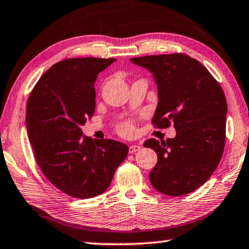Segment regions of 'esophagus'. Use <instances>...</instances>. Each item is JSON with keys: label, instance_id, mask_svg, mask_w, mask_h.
<instances>
[{"label": "esophagus", "instance_id": "1", "mask_svg": "<svg viewBox=\"0 0 249 249\" xmlns=\"http://www.w3.org/2000/svg\"><path fill=\"white\" fill-rule=\"evenodd\" d=\"M141 150V146L140 145H137V144H133V145H131L128 147V152L129 153H135V152H137V151H140Z\"/></svg>", "mask_w": 249, "mask_h": 249}]
</instances>
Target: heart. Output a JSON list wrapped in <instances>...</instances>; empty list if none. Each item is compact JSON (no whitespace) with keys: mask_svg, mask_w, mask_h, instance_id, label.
<instances>
[{"mask_svg":"<svg viewBox=\"0 0 249 249\" xmlns=\"http://www.w3.org/2000/svg\"><path fill=\"white\" fill-rule=\"evenodd\" d=\"M120 131L125 135H131L134 133V125H133L131 122H126L123 125H121Z\"/></svg>","mask_w":249,"mask_h":249,"instance_id":"heart-1","label":"heart"}]
</instances>
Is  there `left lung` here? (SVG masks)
<instances>
[{"mask_svg":"<svg viewBox=\"0 0 249 249\" xmlns=\"http://www.w3.org/2000/svg\"><path fill=\"white\" fill-rule=\"evenodd\" d=\"M153 73L159 103L152 123H173L174 139L144 143L158 154L148 174L155 190L179 196L201 187L217 169L226 139L227 102L224 90L198 60L183 53L131 58Z\"/></svg>","mask_w":249,"mask_h":249,"instance_id":"left-lung-1","label":"left lung"}]
</instances>
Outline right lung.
Masks as SVG:
<instances>
[{
  "label": "right lung",
  "mask_w": 249,
  "mask_h": 249,
  "mask_svg": "<svg viewBox=\"0 0 249 249\" xmlns=\"http://www.w3.org/2000/svg\"><path fill=\"white\" fill-rule=\"evenodd\" d=\"M115 60L87 57L59 61L43 73L28 98L25 124L36 161L55 188L73 198L105 192L127 157L126 144L92 141L81 131L95 113L96 78Z\"/></svg>",
  "instance_id": "add662e5"
}]
</instances>
